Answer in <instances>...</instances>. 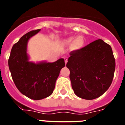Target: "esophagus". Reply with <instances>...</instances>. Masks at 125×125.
<instances>
[{
    "label": "esophagus",
    "instance_id": "obj_1",
    "mask_svg": "<svg viewBox=\"0 0 125 125\" xmlns=\"http://www.w3.org/2000/svg\"><path fill=\"white\" fill-rule=\"evenodd\" d=\"M64 61H65V64H66L68 62V58L67 57H64Z\"/></svg>",
    "mask_w": 125,
    "mask_h": 125
}]
</instances>
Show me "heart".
Masks as SVG:
<instances>
[{"instance_id": "heart-1", "label": "heart", "mask_w": 125, "mask_h": 125, "mask_svg": "<svg viewBox=\"0 0 125 125\" xmlns=\"http://www.w3.org/2000/svg\"><path fill=\"white\" fill-rule=\"evenodd\" d=\"M66 42L68 44H73V47L74 49H81L84 45V39L81 36H78L77 37H70L68 38Z\"/></svg>"}]
</instances>
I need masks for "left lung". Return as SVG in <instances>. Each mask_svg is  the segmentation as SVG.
Listing matches in <instances>:
<instances>
[{"mask_svg": "<svg viewBox=\"0 0 125 125\" xmlns=\"http://www.w3.org/2000/svg\"><path fill=\"white\" fill-rule=\"evenodd\" d=\"M69 55L66 66L75 94L89 100L101 96L110 88L115 70L111 46L98 39Z\"/></svg>", "mask_w": 125, "mask_h": 125, "instance_id": "8db88e82", "label": "left lung"}]
</instances>
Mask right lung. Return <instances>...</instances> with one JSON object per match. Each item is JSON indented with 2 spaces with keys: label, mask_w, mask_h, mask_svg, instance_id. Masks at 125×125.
I'll return each mask as SVG.
<instances>
[{
  "label": "right lung",
  "mask_w": 125,
  "mask_h": 125,
  "mask_svg": "<svg viewBox=\"0 0 125 125\" xmlns=\"http://www.w3.org/2000/svg\"><path fill=\"white\" fill-rule=\"evenodd\" d=\"M41 29L25 34L13 46L9 58V68L15 85L22 94L30 99L39 100L51 95L61 69L65 66L64 59L54 62L29 61L27 45L31 37Z\"/></svg>",
  "instance_id": "add662e5"
}]
</instances>
